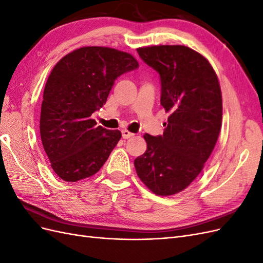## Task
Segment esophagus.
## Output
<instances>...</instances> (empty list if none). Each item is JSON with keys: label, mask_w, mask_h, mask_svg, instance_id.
<instances>
[{"label": "esophagus", "mask_w": 263, "mask_h": 263, "mask_svg": "<svg viewBox=\"0 0 263 263\" xmlns=\"http://www.w3.org/2000/svg\"><path fill=\"white\" fill-rule=\"evenodd\" d=\"M122 136H123L124 139H128V138H132L134 136V134L128 132L127 129H123L122 130Z\"/></svg>", "instance_id": "esophagus-1"}]
</instances>
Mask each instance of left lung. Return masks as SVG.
<instances>
[{"label":"left lung","mask_w":263,"mask_h":263,"mask_svg":"<svg viewBox=\"0 0 263 263\" xmlns=\"http://www.w3.org/2000/svg\"><path fill=\"white\" fill-rule=\"evenodd\" d=\"M137 52L160 76V103L170 116L162 136L144 135L147 150L134 164L150 191L173 195L194 181L216 145L222 116L219 82L210 62L189 47L151 46Z\"/></svg>","instance_id":"8db88e82"}]
</instances>
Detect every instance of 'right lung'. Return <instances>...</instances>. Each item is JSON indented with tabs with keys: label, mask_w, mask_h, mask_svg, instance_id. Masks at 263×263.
I'll return each mask as SVG.
<instances>
[{
	"label": "right lung",
	"mask_w": 263,
	"mask_h": 263,
	"mask_svg": "<svg viewBox=\"0 0 263 263\" xmlns=\"http://www.w3.org/2000/svg\"><path fill=\"white\" fill-rule=\"evenodd\" d=\"M138 67L132 54L98 46L70 52L53 67L44 90L41 137L60 179L89 178L105 163L122 134L97 126L91 116L116 79Z\"/></svg>",
	"instance_id": "right-lung-1"
}]
</instances>
